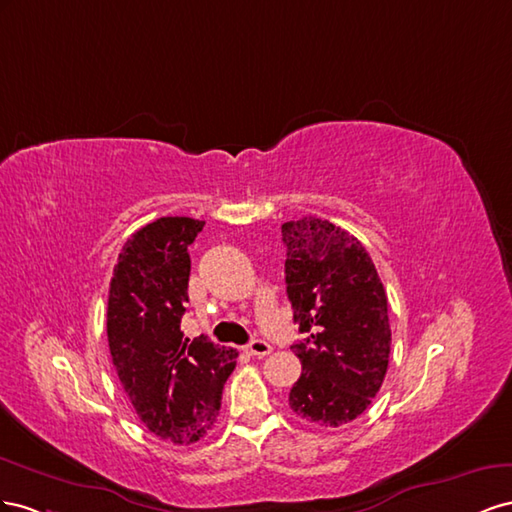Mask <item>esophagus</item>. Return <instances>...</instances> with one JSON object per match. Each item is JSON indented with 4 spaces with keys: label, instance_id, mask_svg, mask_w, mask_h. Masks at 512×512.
Masks as SVG:
<instances>
[{
    "label": "esophagus",
    "instance_id": "obj_1",
    "mask_svg": "<svg viewBox=\"0 0 512 512\" xmlns=\"http://www.w3.org/2000/svg\"><path fill=\"white\" fill-rule=\"evenodd\" d=\"M244 352L248 356H268V354H272V345L268 341L255 339V341H251V343L244 347Z\"/></svg>",
    "mask_w": 512,
    "mask_h": 512
}]
</instances>
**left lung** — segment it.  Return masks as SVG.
<instances>
[{"label":"left lung","instance_id":"left-lung-1","mask_svg":"<svg viewBox=\"0 0 512 512\" xmlns=\"http://www.w3.org/2000/svg\"><path fill=\"white\" fill-rule=\"evenodd\" d=\"M285 283L306 339L291 345L302 375L289 407L317 427L356 420L382 388L390 356L388 298L352 233L321 218L283 227Z\"/></svg>","mask_w":512,"mask_h":512}]
</instances>
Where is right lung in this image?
Listing matches in <instances>:
<instances>
[{
  "mask_svg": "<svg viewBox=\"0 0 512 512\" xmlns=\"http://www.w3.org/2000/svg\"><path fill=\"white\" fill-rule=\"evenodd\" d=\"M188 216H163L128 238L113 270L107 337L113 367L139 420L160 440L193 444L221 410L236 349L206 337L184 339L188 246L203 229Z\"/></svg>",
  "mask_w": 512,
  "mask_h": 512,
  "instance_id": "right-lung-1",
  "label": "right lung"
}]
</instances>
